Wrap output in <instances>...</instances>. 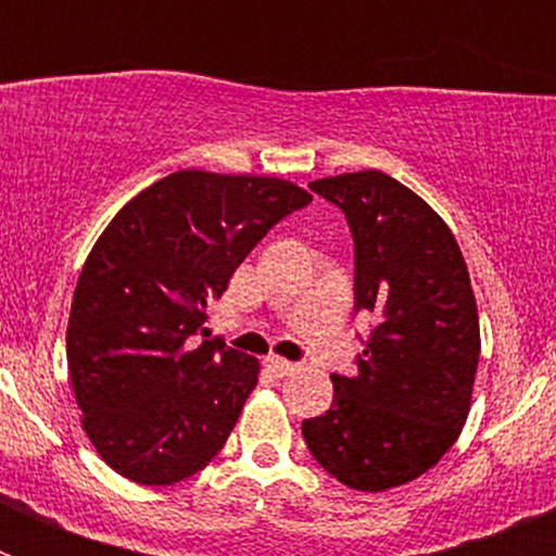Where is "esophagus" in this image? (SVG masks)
I'll list each match as a JSON object with an SVG mask.
<instances>
[{
	"label": "esophagus",
	"mask_w": 556,
	"mask_h": 556,
	"mask_svg": "<svg viewBox=\"0 0 556 556\" xmlns=\"http://www.w3.org/2000/svg\"><path fill=\"white\" fill-rule=\"evenodd\" d=\"M294 367H298V365H292V362H287V358H278V356H269L267 358V370L273 372V376H278V378H283V376H289V372H294Z\"/></svg>",
	"instance_id": "34e87169"
}]
</instances>
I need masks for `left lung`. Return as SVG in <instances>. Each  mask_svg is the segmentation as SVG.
Segmentation results:
<instances>
[{"label": "left lung", "mask_w": 556, "mask_h": 556, "mask_svg": "<svg viewBox=\"0 0 556 556\" xmlns=\"http://www.w3.org/2000/svg\"><path fill=\"white\" fill-rule=\"evenodd\" d=\"M353 236V303L372 314L356 372H333V404L303 440L337 481L362 493L401 488L456 443L479 365V314L448 225L378 169L308 184Z\"/></svg>", "instance_id": "8db88e82"}]
</instances>
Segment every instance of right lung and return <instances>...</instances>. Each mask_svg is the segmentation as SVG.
Returning <instances> with one entry per match:
<instances>
[{"label":"right lung","instance_id":"right-lung-1","mask_svg":"<svg viewBox=\"0 0 556 556\" xmlns=\"http://www.w3.org/2000/svg\"><path fill=\"white\" fill-rule=\"evenodd\" d=\"M308 203L281 178L180 169L102 230L72 298L66 358L83 429L116 473L164 488L223 451L258 362L194 337L250 250Z\"/></svg>","mask_w":556,"mask_h":556}]
</instances>
